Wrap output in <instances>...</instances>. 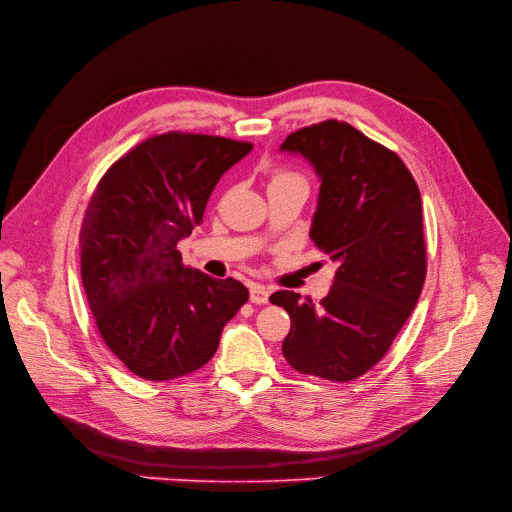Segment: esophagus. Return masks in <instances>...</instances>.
Returning <instances> with one entry per match:
<instances>
[{
    "instance_id": "esophagus-1",
    "label": "esophagus",
    "mask_w": 512,
    "mask_h": 512,
    "mask_svg": "<svg viewBox=\"0 0 512 512\" xmlns=\"http://www.w3.org/2000/svg\"><path fill=\"white\" fill-rule=\"evenodd\" d=\"M269 289H266L264 285H252L250 287V300L254 302V304H266V302H269Z\"/></svg>"
}]
</instances>
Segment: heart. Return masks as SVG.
<instances>
[{"mask_svg":"<svg viewBox=\"0 0 512 512\" xmlns=\"http://www.w3.org/2000/svg\"><path fill=\"white\" fill-rule=\"evenodd\" d=\"M289 177H296V175H289V173H279L273 181H279V179H289Z\"/></svg>","mask_w":512,"mask_h":512,"instance_id":"b5f03b06","label":"heart"}]
</instances>
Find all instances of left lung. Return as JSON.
Masks as SVG:
<instances>
[{
    "label": "left lung",
    "mask_w": 512,
    "mask_h": 512,
    "mask_svg": "<svg viewBox=\"0 0 512 512\" xmlns=\"http://www.w3.org/2000/svg\"><path fill=\"white\" fill-rule=\"evenodd\" d=\"M321 179L310 239L337 271L321 304L275 291L291 329L285 360L302 375L354 381L385 356L415 310L427 273L419 187L398 154L348 123L325 120L291 133Z\"/></svg>",
    "instance_id": "1"
}]
</instances>
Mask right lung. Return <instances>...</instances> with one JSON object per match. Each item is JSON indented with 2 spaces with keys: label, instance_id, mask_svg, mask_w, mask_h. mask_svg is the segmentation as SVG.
<instances>
[{
  "label": "right lung",
  "instance_id": "add662e5",
  "mask_svg": "<svg viewBox=\"0 0 512 512\" xmlns=\"http://www.w3.org/2000/svg\"><path fill=\"white\" fill-rule=\"evenodd\" d=\"M252 143L170 131L141 141L97 183L79 235L81 279L106 346L141 379L202 369L250 294L181 262L212 189Z\"/></svg>",
  "mask_w": 512,
  "mask_h": 512
}]
</instances>
